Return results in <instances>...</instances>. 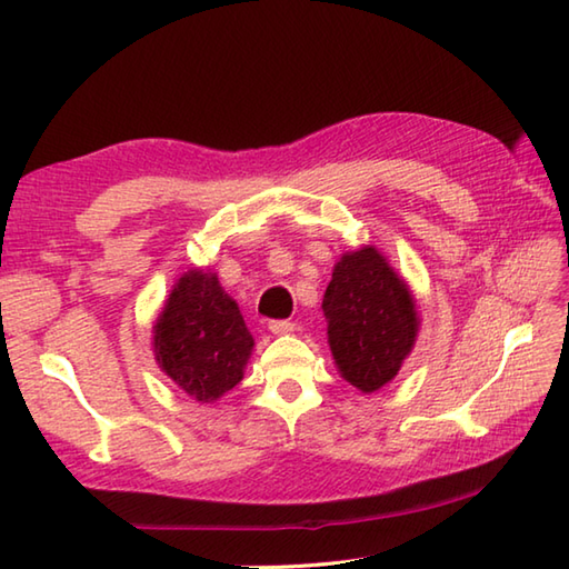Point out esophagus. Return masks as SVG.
Wrapping results in <instances>:
<instances>
[{
    "mask_svg": "<svg viewBox=\"0 0 569 569\" xmlns=\"http://www.w3.org/2000/svg\"><path fill=\"white\" fill-rule=\"evenodd\" d=\"M269 330H271L273 335H288V332L296 330V325H293L291 320H271V322H269Z\"/></svg>",
    "mask_w": 569,
    "mask_h": 569,
    "instance_id": "esophagus-1",
    "label": "esophagus"
}]
</instances>
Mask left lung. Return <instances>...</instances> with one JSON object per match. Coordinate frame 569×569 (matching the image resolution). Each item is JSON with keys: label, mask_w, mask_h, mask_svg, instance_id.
Segmentation results:
<instances>
[{"label": "left lung", "mask_w": 569, "mask_h": 569, "mask_svg": "<svg viewBox=\"0 0 569 569\" xmlns=\"http://www.w3.org/2000/svg\"><path fill=\"white\" fill-rule=\"evenodd\" d=\"M322 312L337 371L361 393L391 383L413 352L420 328L416 298L377 247L342 253Z\"/></svg>", "instance_id": "8db88e82"}]
</instances>
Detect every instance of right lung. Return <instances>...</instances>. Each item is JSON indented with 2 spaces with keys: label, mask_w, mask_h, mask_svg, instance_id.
<instances>
[{
  "label": "right lung",
  "mask_w": 569,
  "mask_h": 569,
  "mask_svg": "<svg viewBox=\"0 0 569 569\" xmlns=\"http://www.w3.org/2000/svg\"><path fill=\"white\" fill-rule=\"evenodd\" d=\"M251 349L237 300L217 273L180 276L153 322V357L166 377L192 401L214 403L244 379Z\"/></svg>",
  "instance_id": "obj_1"
}]
</instances>
